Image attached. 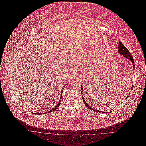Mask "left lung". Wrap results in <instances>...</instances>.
Returning <instances> with one entry per match:
<instances>
[{
	"instance_id": "1",
	"label": "left lung",
	"mask_w": 146,
	"mask_h": 146,
	"mask_svg": "<svg viewBox=\"0 0 146 146\" xmlns=\"http://www.w3.org/2000/svg\"><path fill=\"white\" fill-rule=\"evenodd\" d=\"M118 52L120 54H121L123 56H124V57H125V58H127V59H129L130 61H131V62H132V64H133V68H134V60H133V57H132V56H131V53H130V52L128 50V49L125 47V46L123 44V43L121 42H120V41H119V49H118ZM82 91H81V93H82V98H83V100L84 102V104H85L86 105V106L87 107H88L89 109H90V110H93V111H94L95 112H101V113H103V112H104L105 113V112H103V111H98V110H96V109H94V108H93V107L92 106H89V104H87V103L86 102V101H85V100H84V98L83 96V94H82V89H83V86H82ZM129 94H130V93H129V94H128V96H127V97L126 98H127V97L129 96ZM106 113H107V112H106Z\"/></svg>"
}]
</instances>
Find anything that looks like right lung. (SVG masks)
<instances>
[{
    "label": "right lung",
    "instance_id": "right-lung-1",
    "mask_svg": "<svg viewBox=\"0 0 146 146\" xmlns=\"http://www.w3.org/2000/svg\"><path fill=\"white\" fill-rule=\"evenodd\" d=\"M67 85V84H66V85H64V86H63V87L62 89V92H63L62 90L63 89V88H64V86H66ZM62 93H61V97H60V100H59V101H58V103L57 104H56V105H55L52 109H50L49 111H48V112H45V113H49V112H52V111H54V110H56L58 107H59V106L61 104V98H62ZM38 114V113H37Z\"/></svg>",
    "mask_w": 146,
    "mask_h": 146
}]
</instances>
